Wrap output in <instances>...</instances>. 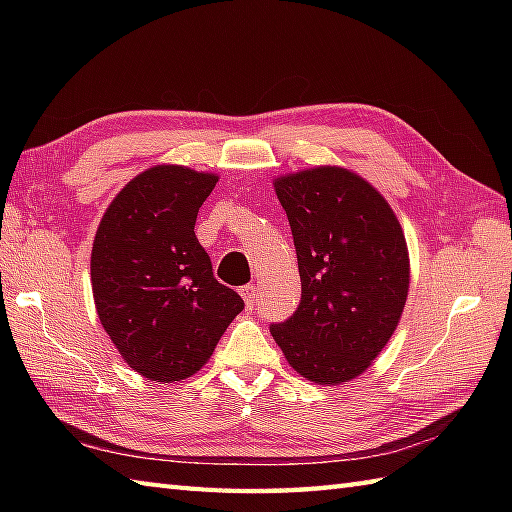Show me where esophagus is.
I'll list each match as a JSON object with an SVG mask.
<instances>
[{
	"label": "esophagus",
	"mask_w": 512,
	"mask_h": 512,
	"mask_svg": "<svg viewBox=\"0 0 512 512\" xmlns=\"http://www.w3.org/2000/svg\"><path fill=\"white\" fill-rule=\"evenodd\" d=\"M239 295H242V299H244V303H246L248 308H253L255 303H257V286L255 284H246V286L239 288Z\"/></svg>",
	"instance_id": "obj_1"
}]
</instances>
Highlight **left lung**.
<instances>
[{"mask_svg":"<svg viewBox=\"0 0 512 512\" xmlns=\"http://www.w3.org/2000/svg\"><path fill=\"white\" fill-rule=\"evenodd\" d=\"M275 193L297 248L301 303L270 334L319 385L363 374L394 334L409 292L405 233L372 184L343 167L281 176Z\"/></svg>","mask_w":512,"mask_h":512,"instance_id":"1","label":"left lung"}]
</instances>
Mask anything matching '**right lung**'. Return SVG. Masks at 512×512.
<instances>
[{
    "instance_id": "obj_1",
    "label": "right lung",
    "mask_w": 512,
    "mask_h": 512,
    "mask_svg": "<svg viewBox=\"0 0 512 512\" xmlns=\"http://www.w3.org/2000/svg\"><path fill=\"white\" fill-rule=\"evenodd\" d=\"M215 173L156 165L107 206L92 246L99 319L125 363L156 383L200 372L244 301L213 277L195 217Z\"/></svg>"
}]
</instances>
